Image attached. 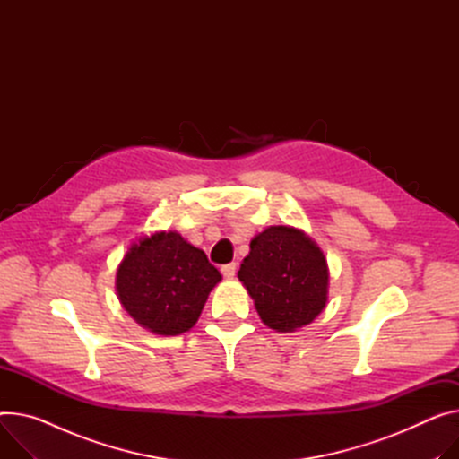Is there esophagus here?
Returning <instances> with one entry per match:
<instances>
[{
    "label": "esophagus",
    "instance_id": "1",
    "mask_svg": "<svg viewBox=\"0 0 459 459\" xmlns=\"http://www.w3.org/2000/svg\"><path fill=\"white\" fill-rule=\"evenodd\" d=\"M221 272H222V275L226 277V279H231L233 275H235V272H237V264L235 263H230V264H224L222 268H221Z\"/></svg>",
    "mask_w": 459,
    "mask_h": 459
}]
</instances>
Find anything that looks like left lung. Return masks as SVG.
<instances>
[{"mask_svg": "<svg viewBox=\"0 0 459 459\" xmlns=\"http://www.w3.org/2000/svg\"><path fill=\"white\" fill-rule=\"evenodd\" d=\"M238 281L261 322L277 333L312 324L329 298L327 259L316 240L294 226H268L255 235Z\"/></svg>", "mask_w": 459, "mask_h": 459, "instance_id": "obj_1", "label": "left lung"}]
</instances>
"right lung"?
<instances>
[{
    "label": "right lung",
    "mask_w": 459,
    "mask_h": 459,
    "mask_svg": "<svg viewBox=\"0 0 459 459\" xmlns=\"http://www.w3.org/2000/svg\"><path fill=\"white\" fill-rule=\"evenodd\" d=\"M221 281L205 254L178 231H154L130 244L117 266L116 292L139 327L178 336L195 327Z\"/></svg>",
    "instance_id": "1"
}]
</instances>
